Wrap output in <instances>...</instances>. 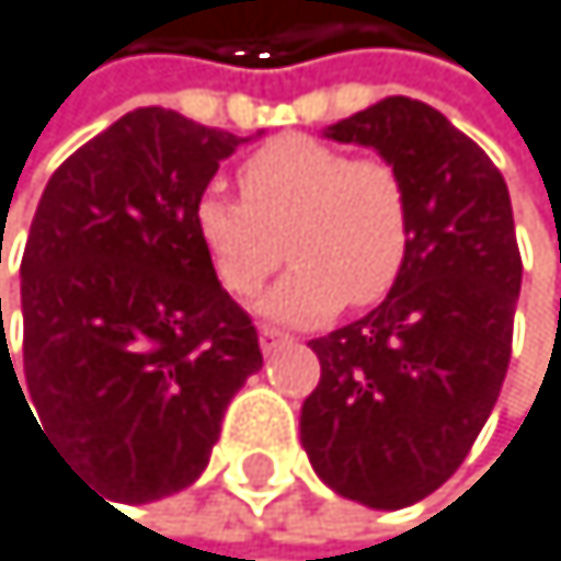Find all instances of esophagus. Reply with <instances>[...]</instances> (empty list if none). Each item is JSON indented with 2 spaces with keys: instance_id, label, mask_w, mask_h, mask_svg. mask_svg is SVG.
<instances>
[{
  "instance_id": "esophagus-1",
  "label": "esophagus",
  "mask_w": 561,
  "mask_h": 561,
  "mask_svg": "<svg viewBox=\"0 0 561 561\" xmlns=\"http://www.w3.org/2000/svg\"><path fill=\"white\" fill-rule=\"evenodd\" d=\"M259 344H262V354H275L278 347H286V344H289V336H286V333H278V330H272V327H262Z\"/></svg>"
}]
</instances>
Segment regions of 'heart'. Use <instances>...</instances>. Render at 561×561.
Here are the masks:
<instances>
[{"label":"heart","mask_w":561,"mask_h":561,"mask_svg":"<svg viewBox=\"0 0 561 561\" xmlns=\"http://www.w3.org/2000/svg\"><path fill=\"white\" fill-rule=\"evenodd\" d=\"M244 201L204 190L194 231L234 296H252L283 262L293 268L259 299V313L286 327H317L341 306L388 296L409 259L412 207L388 159L351 156L313 136H278L241 163Z\"/></svg>","instance_id":"heart-1"}]
</instances>
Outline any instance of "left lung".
<instances>
[{
    "mask_svg": "<svg viewBox=\"0 0 561 561\" xmlns=\"http://www.w3.org/2000/svg\"><path fill=\"white\" fill-rule=\"evenodd\" d=\"M323 136L402 173L412 241L381 306L309 341L320 385L299 436L330 491L398 511L456 473L501 394L522 293L514 214L488 152L422 101L385 98Z\"/></svg>",
    "mask_w": 561,
    "mask_h": 561,
    "instance_id": "8db88e82",
    "label": "left lung"
}]
</instances>
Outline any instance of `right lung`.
<instances>
[{
    "label": "right lung",
    "mask_w": 561,
    "mask_h": 561,
    "mask_svg": "<svg viewBox=\"0 0 561 561\" xmlns=\"http://www.w3.org/2000/svg\"><path fill=\"white\" fill-rule=\"evenodd\" d=\"M262 136V131H259ZM231 131L136 108L50 176L23 252V378L36 425L94 494L146 504L207 467L259 333L220 289L194 204ZM2 323V302H0Z\"/></svg>",
    "instance_id": "right-lung-1"
}]
</instances>
